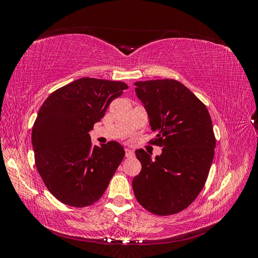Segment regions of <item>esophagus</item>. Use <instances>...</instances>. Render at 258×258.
Returning <instances> with one entry per match:
<instances>
[{"instance_id": "34e87169", "label": "esophagus", "mask_w": 258, "mask_h": 258, "mask_svg": "<svg viewBox=\"0 0 258 258\" xmlns=\"http://www.w3.org/2000/svg\"><path fill=\"white\" fill-rule=\"evenodd\" d=\"M124 153H126V157H128V158L134 157V155H135L134 151H131L130 148H126V150H124Z\"/></svg>"}]
</instances>
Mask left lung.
Returning a JSON list of instances; mask_svg holds the SVG:
<instances>
[{
  "label": "left lung",
  "instance_id": "obj_1",
  "mask_svg": "<svg viewBox=\"0 0 258 258\" xmlns=\"http://www.w3.org/2000/svg\"><path fill=\"white\" fill-rule=\"evenodd\" d=\"M136 93L156 132L160 156L137 150L142 170L132 181L135 196L157 215L181 212L204 188L215 148L213 124L207 106L175 80L137 82Z\"/></svg>",
  "mask_w": 258,
  "mask_h": 258
}]
</instances>
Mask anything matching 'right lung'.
I'll list each match as a JSON object with an SVG mask.
<instances>
[{
    "instance_id": "1",
    "label": "right lung",
    "mask_w": 258,
    "mask_h": 258,
    "mask_svg": "<svg viewBox=\"0 0 258 258\" xmlns=\"http://www.w3.org/2000/svg\"><path fill=\"white\" fill-rule=\"evenodd\" d=\"M128 86L83 77L53 91L32 129L35 166L45 186L62 204L91 206L107 188L123 159L116 141L92 146L89 131Z\"/></svg>"
}]
</instances>
